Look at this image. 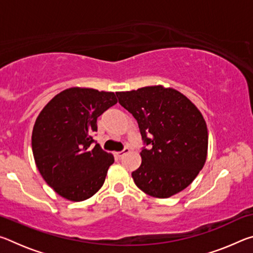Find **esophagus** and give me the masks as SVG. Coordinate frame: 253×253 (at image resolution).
Returning <instances> with one entry per match:
<instances>
[{"label": "esophagus", "mask_w": 253, "mask_h": 253, "mask_svg": "<svg viewBox=\"0 0 253 253\" xmlns=\"http://www.w3.org/2000/svg\"><path fill=\"white\" fill-rule=\"evenodd\" d=\"M128 153H129V148H124L122 152H117V153H116V156H117L118 158H122V157H124L125 155H127Z\"/></svg>", "instance_id": "obj_1"}]
</instances>
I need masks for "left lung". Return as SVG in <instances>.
<instances>
[{
  "label": "left lung",
  "instance_id": "obj_1",
  "mask_svg": "<svg viewBox=\"0 0 253 253\" xmlns=\"http://www.w3.org/2000/svg\"><path fill=\"white\" fill-rule=\"evenodd\" d=\"M116 95L149 146L140 152L142 164L131 173L137 187L158 199L186 188L208 156L207 123L198 107L183 93L161 84Z\"/></svg>",
  "mask_w": 253,
  "mask_h": 253
}]
</instances>
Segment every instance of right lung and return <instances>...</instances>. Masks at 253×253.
I'll use <instances>...</instances> for the list:
<instances>
[{
  "label": "right lung",
  "instance_id": "right-lung-1",
  "mask_svg": "<svg viewBox=\"0 0 253 253\" xmlns=\"http://www.w3.org/2000/svg\"><path fill=\"white\" fill-rule=\"evenodd\" d=\"M117 104L114 92L72 87L54 96L38 116L32 152L41 176L57 193L80 202L105 182L113 154L93 146L97 118Z\"/></svg>",
  "mask_w": 253,
  "mask_h": 253
}]
</instances>
